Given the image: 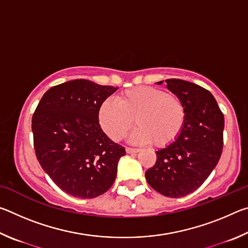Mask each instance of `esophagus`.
Returning a JSON list of instances; mask_svg holds the SVG:
<instances>
[{"instance_id":"34e87169","label":"esophagus","mask_w":248,"mask_h":248,"mask_svg":"<svg viewBox=\"0 0 248 248\" xmlns=\"http://www.w3.org/2000/svg\"><path fill=\"white\" fill-rule=\"evenodd\" d=\"M139 149H133V148H125V152L129 154H133V153H138L139 152Z\"/></svg>"}]
</instances>
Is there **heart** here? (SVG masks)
<instances>
[{
    "label": "heart",
    "instance_id": "heart-1",
    "mask_svg": "<svg viewBox=\"0 0 248 248\" xmlns=\"http://www.w3.org/2000/svg\"><path fill=\"white\" fill-rule=\"evenodd\" d=\"M134 124L130 140L137 144L166 146L177 139L186 121V108L178 96L152 86L127 90L99 105L97 120L103 131L119 141Z\"/></svg>",
    "mask_w": 248,
    "mask_h": 248
}]
</instances>
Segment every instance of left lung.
Segmentation results:
<instances>
[{"label":"left lung","mask_w":248,"mask_h":248,"mask_svg":"<svg viewBox=\"0 0 248 248\" xmlns=\"http://www.w3.org/2000/svg\"><path fill=\"white\" fill-rule=\"evenodd\" d=\"M165 82L183 100L186 121L177 139L156 151V163L145 171V178L161 195L180 198L199 188L219 162L224 117L216 98L203 87L179 78Z\"/></svg>","instance_id":"8db88e82"}]
</instances>
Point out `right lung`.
<instances>
[{"instance_id":"1","label":"right lung","mask_w":248,"mask_h":248,"mask_svg":"<svg viewBox=\"0 0 248 248\" xmlns=\"http://www.w3.org/2000/svg\"><path fill=\"white\" fill-rule=\"evenodd\" d=\"M117 90L82 78L59 84L46 92L32 116L37 159L60 189L77 198L106 192L125 154L97 120L99 105Z\"/></svg>"}]
</instances>
